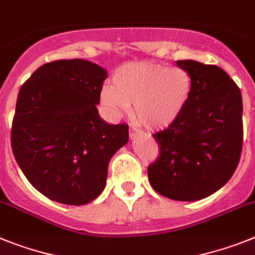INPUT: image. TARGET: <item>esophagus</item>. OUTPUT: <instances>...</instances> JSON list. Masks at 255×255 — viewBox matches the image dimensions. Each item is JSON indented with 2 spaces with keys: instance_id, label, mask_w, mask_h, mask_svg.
<instances>
[{
  "instance_id": "34e87169",
  "label": "esophagus",
  "mask_w": 255,
  "mask_h": 255,
  "mask_svg": "<svg viewBox=\"0 0 255 255\" xmlns=\"http://www.w3.org/2000/svg\"><path fill=\"white\" fill-rule=\"evenodd\" d=\"M142 132L140 131V129H137V128H134V127H131L129 128V137L133 140V138H136L138 136V134H141Z\"/></svg>"
}]
</instances>
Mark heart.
I'll return each mask as SVG.
<instances>
[{
	"label": "heart",
	"mask_w": 255,
	"mask_h": 255,
	"mask_svg": "<svg viewBox=\"0 0 255 255\" xmlns=\"http://www.w3.org/2000/svg\"><path fill=\"white\" fill-rule=\"evenodd\" d=\"M192 78L183 67L134 62L115 71L114 84L101 89L105 110L119 117L134 104V118L151 129L168 127L179 119L192 96Z\"/></svg>",
	"instance_id": "1"
}]
</instances>
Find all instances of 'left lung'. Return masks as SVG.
I'll list each match as a JSON object with an SVG mask.
<instances>
[{"instance_id":"1","label":"left lung","mask_w":255,"mask_h":255,"mask_svg":"<svg viewBox=\"0 0 255 255\" xmlns=\"http://www.w3.org/2000/svg\"><path fill=\"white\" fill-rule=\"evenodd\" d=\"M193 88L187 108L166 129L153 134L159 146L147 166L151 187L175 201H197L230 180L244 140L240 88L224 70L197 61H177Z\"/></svg>"}]
</instances>
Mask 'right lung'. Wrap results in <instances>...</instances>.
Listing matches in <instances>:
<instances>
[{"instance_id": "obj_1", "label": "right lung", "mask_w": 255, "mask_h": 255, "mask_svg": "<svg viewBox=\"0 0 255 255\" xmlns=\"http://www.w3.org/2000/svg\"><path fill=\"white\" fill-rule=\"evenodd\" d=\"M106 78L96 63L59 59L38 67L19 91L12 154L49 200L80 206L97 198L111 157L127 144V124L113 126L98 115Z\"/></svg>"}]
</instances>
